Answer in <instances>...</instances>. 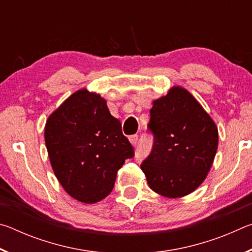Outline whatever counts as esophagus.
<instances>
[{
    "instance_id": "obj_1",
    "label": "esophagus",
    "mask_w": 252,
    "mask_h": 252,
    "mask_svg": "<svg viewBox=\"0 0 252 252\" xmlns=\"http://www.w3.org/2000/svg\"><path fill=\"white\" fill-rule=\"evenodd\" d=\"M129 141L132 144V146H135L138 143V134H133L129 136Z\"/></svg>"
}]
</instances>
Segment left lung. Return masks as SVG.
<instances>
[{
	"label": "left lung",
	"mask_w": 252,
	"mask_h": 252,
	"mask_svg": "<svg viewBox=\"0 0 252 252\" xmlns=\"http://www.w3.org/2000/svg\"><path fill=\"white\" fill-rule=\"evenodd\" d=\"M150 114L149 127L155 142L141 164L148 185L167 198L190 194L212 167L218 127L197 99L179 85L152 101Z\"/></svg>",
	"instance_id": "obj_1"
}]
</instances>
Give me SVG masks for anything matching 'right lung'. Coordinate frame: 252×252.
Masks as SVG:
<instances>
[{
	"instance_id": "1",
	"label": "right lung",
	"mask_w": 252,
	"mask_h": 252,
	"mask_svg": "<svg viewBox=\"0 0 252 252\" xmlns=\"http://www.w3.org/2000/svg\"><path fill=\"white\" fill-rule=\"evenodd\" d=\"M44 140L55 177L65 192L93 204L108 197L133 148L99 93L80 89L50 114Z\"/></svg>"
}]
</instances>
